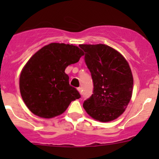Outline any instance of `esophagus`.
<instances>
[{
	"mask_svg": "<svg viewBox=\"0 0 159 159\" xmlns=\"http://www.w3.org/2000/svg\"><path fill=\"white\" fill-rule=\"evenodd\" d=\"M78 91H79V93H80V94H82V89H81V88H78Z\"/></svg>",
	"mask_w": 159,
	"mask_h": 159,
	"instance_id": "1",
	"label": "esophagus"
}]
</instances>
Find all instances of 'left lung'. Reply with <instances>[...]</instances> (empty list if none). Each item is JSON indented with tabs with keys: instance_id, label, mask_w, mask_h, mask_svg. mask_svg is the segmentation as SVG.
Masks as SVG:
<instances>
[{
	"instance_id": "8db88e82",
	"label": "left lung",
	"mask_w": 159,
	"mask_h": 159,
	"mask_svg": "<svg viewBox=\"0 0 159 159\" xmlns=\"http://www.w3.org/2000/svg\"><path fill=\"white\" fill-rule=\"evenodd\" d=\"M91 72L93 94L83 103L88 114L108 122L120 116L132 95L133 77L129 63L118 51L105 44H80Z\"/></svg>"
}]
</instances>
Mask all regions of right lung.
I'll return each mask as SVG.
<instances>
[{"mask_svg":"<svg viewBox=\"0 0 159 159\" xmlns=\"http://www.w3.org/2000/svg\"><path fill=\"white\" fill-rule=\"evenodd\" d=\"M82 55L77 46L51 43L30 57L21 70L19 85L22 99L32 113L54 118L64 113L72 101L81 98L70 85L65 70Z\"/></svg>","mask_w":159,"mask_h":159,"instance_id":"add662e5","label":"right lung"}]
</instances>
